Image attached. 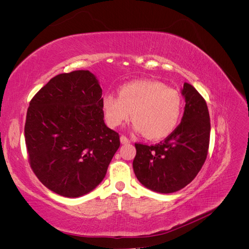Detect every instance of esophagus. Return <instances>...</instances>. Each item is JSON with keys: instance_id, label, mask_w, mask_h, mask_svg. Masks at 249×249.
Listing matches in <instances>:
<instances>
[{"instance_id": "obj_1", "label": "esophagus", "mask_w": 249, "mask_h": 249, "mask_svg": "<svg viewBox=\"0 0 249 249\" xmlns=\"http://www.w3.org/2000/svg\"><path fill=\"white\" fill-rule=\"evenodd\" d=\"M120 142H122L123 144H126V143H130V140L127 139L124 135H122V136H120Z\"/></svg>"}]
</instances>
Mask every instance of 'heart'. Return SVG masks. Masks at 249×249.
<instances>
[{
	"label": "heart",
	"mask_w": 249,
	"mask_h": 249,
	"mask_svg": "<svg viewBox=\"0 0 249 249\" xmlns=\"http://www.w3.org/2000/svg\"><path fill=\"white\" fill-rule=\"evenodd\" d=\"M102 106L109 126L117 127L132 115L135 131L158 140L168 136L177 126L182 97L159 81L136 80L120 86L118 96L104 95Z\"/></svg>",
	"instance_id": "obj_1"
}]
</instances>
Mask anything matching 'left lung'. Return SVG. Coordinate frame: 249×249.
<instances>
[{
    "instance_id": "obj_1",
    "label": "left lung",
    "mask_w": 249,
    "mask_h": 249,
    "mask_svg": "<svg viewBox=\"0 0 249 249\" xmlns=\"http://www.w3.org/2000/svg\"><path fill=\"white\" fill-rule=\"evenodd\" d=\"M182 93L185 111L176 130L155 145L135 143V176L156 192L183 189L197 176L208 156L211 124L207 103L188 83H184Z\"/></svg>"
}]
</instances>
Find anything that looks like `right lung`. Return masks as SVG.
<instances>
[{"instance_id": "obj_1", "label": "right lung", "mask_w": 249, "mask_h": 249, "mask_svg": "<svg viewBox=\"0 0 249 249\" xmlns=\"http://www.w3.org/2000/svg\"><path fill=\"white\" fill-rule=\"evenodd\" d=\"M103 91L89 71L52 78L30 102L25 124L28 159L35 176L65 197L99 185L120 145L105 124Z\"/></svg>"}]
</instances>
